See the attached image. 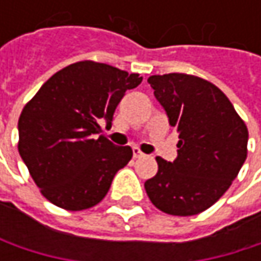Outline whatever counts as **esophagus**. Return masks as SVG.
Masks as SVG:
<instances>
[{"mask_svg": "<svg viewBox=\"0 0 261 261\" xmlns=\"http://www.w3.org/2000/svg\"><path fill=\"white\" fill-rule=\"evenodd\" d=\"M145 154L139 149V148H133V157L134 159H140V157H143Z\"/></svg>", "mask_w": 261, "mask_h": 261, "instance_id": "1", "label": "esophagus"}]
</instances>
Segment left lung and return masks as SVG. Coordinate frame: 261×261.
Masks as SVG:
<instances>
[{
    "label": "left lung",
    "instance_id": "obj_1",
    "mask_svg": "<svg viewBox=\"0 0 261 261\" xmlns=\"http://www.w3.org/2000/svg\"><path fill=\"white\" fill-rule=\"evenodd\" d=\"M148 83L178 133V157H157V174L145 181L151 202L174 216L212 207L231 186L248 155V128L225 93L189 74L152 75Z\"/></svg>",
    "mask_w": 261,
    "mask_h": 261
}]
</instances>
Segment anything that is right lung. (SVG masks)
Here are the masks:
<instances>
[{"instance_id":"add662e5","label":"right lung","mask_w":261,"mask_h":261,"mask_svg":"<svg viewBox=\"0 0 261 261\" xmlns=\"http://www.w3.org/2000/svg\"><path fill=\"white\" fill-rule=\"evenodd\" d=\"M139 74L83 60L48 80L19 116L18 151L40 193L54 205L80 212L101 202L113 177L133 157L130 146H115L99 121L112 124Z\"/></svg>"}]
</instances>
